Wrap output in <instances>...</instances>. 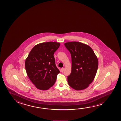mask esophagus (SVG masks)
Wrapping results in <instances>:
<instances>
[{
	"mask_svg": "<svg viewBox=\"0 0 121 121\" xmlns=\"http://www.w3.org/2000/svg\"><path fill=\"white\" fill-rule=\"evenodd\" d=\"M64 70H65V68H62L61 69V72H63L64 71Z\"/></svg>",
	"mask_w": 121,
	"mask_h": 121,
	"instance_id": "34e87169",
	"label": "esophagus"
}]
</instances>
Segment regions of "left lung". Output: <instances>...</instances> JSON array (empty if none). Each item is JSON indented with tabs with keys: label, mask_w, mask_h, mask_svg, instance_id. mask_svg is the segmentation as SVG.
I'll list each match as a JSON object with an SVG mask.
<instances>
[{
	"label": "left lung",
	"mask_w": 121,
	"mask_h": 121,
	"mask_svg": "<svg viewBox=\"0 0 121 121\" xmlns=\"http://www.w3.org/2000/svg\"><path fill=\"white\" fill-rule=\"evenodd\" d=\"M71 57V71L67 76L68 84L73 89H85L94 79L98 60L93 49L88 45L78 42L65 43Z\"/></svg>",
	"instance_id": "left-lung-1"
}]
</instances>
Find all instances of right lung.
<instances>
[{"label":"right lung","mask_w":121,"mask_h":121,"mask_svg":"<svg viewBox=\"0 0 121 121\" xmlns=\"http://www.w3.org/2000/svg\"><path fill=\"white\" fill-rule=\"evenodd\" d=\"M60 43L48 42L35 45L25 60L27 74L38 89L47 90L55 84L60 71L54 56Z\"/></svg>","instance_id":"add662e5"}]
</instances>
